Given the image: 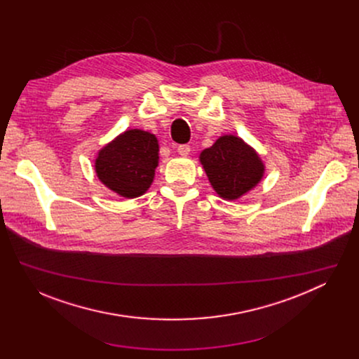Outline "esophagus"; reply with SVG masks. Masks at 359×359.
I'll use <instances>...</instances> for the list:
<instances>
[{"label":"esophagus","mask_w":359,"mask_h":359,"mask_svg":"<svg viewBox=\"0 0 359 359\" xmlns=\"http://www.w3.org/2000/svg\"><path fill=\"white\" fill-rule=\"evenodd\" d=\"M177 153L180 156H187L190 153V146L189 144H179L177 146Z\"/></svg>","instance_id":"esophagus-1"}]
</instances>
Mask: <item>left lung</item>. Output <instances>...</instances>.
Masks as SVG:
<instances>
[{
    "label": "left lung",
    "instance_id": "1",
    "mask_svg": "<svg viewBox=\"0 0 359 359\" xmlns=\"http://www.w3.org/2000/svg\"><path fill=\"white\" fill-rule=\"evenodd\" d=\"M212 187L224 200H237L260 183L264 163L251 146L234 135L220 136L200 153Z\"/></svg>",
    "mask_w": 359,
    "mask_h": 359
}]
</instances>
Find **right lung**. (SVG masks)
Here are the masks:
<instances>
[{"label":"right lung","mask_w":359,"mask_h":359,"mask_svg":"<svg viewBox=\"0 0 359 359\" xmlns=\"http://www.w3.org/2000/svg\"><path fill=\"white\" fill-rule=\"evenodd\" d=\"M159 163L156 136L140 129L121 133L97 151V179L116 194L135 198L150 187Z\"/></svg>","instance_id":"1"}]
</instances>
